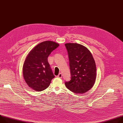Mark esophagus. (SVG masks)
<instances>
[{
  "mask_svg": "<svg viewBox=\"0 0 123 123\" xmlns=\"http://www.w3.org/2000/svg\"><path fill=\"white\" fill-rule=\"evenodd\" d=\"M62 74L61 73L57 75V77L58 78H62Z\"/></svg>",
  "mask_w": 123,
  "mask_h": 123,
  "instance_id": "34e87169",
  "label": "esophagus"
}]
</instances>
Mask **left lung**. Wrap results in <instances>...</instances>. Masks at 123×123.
<instances>
[{"instance_id":"left-lung-1","label":"left lung","mask_w":123,"mask_h":123,"mask_svg":"<svg viewBox=\"0 0 123 123\" xmlns=\"http://www.w3.org/2000/svg\"><path fill=\"white\" fill-rule=\"evenodd\" d=\"M71 80L65 82L66 87L75 94L86 93L93 87L96 79L95 61L91 52L76 43H67Z\"/></svg>"}]
</instances>
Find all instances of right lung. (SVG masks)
<instances>
[{"instance_id":"add662e5","label":"right lung","mask_w":123,"mask_h":123,"mask_svg":"<svg viewBox=\"0 0 123 123\" xmlns=\"http://www.w3.org/2000/svg\"><path fill=\"white\" fill-rule=\"evenodd\" d=\"M59 46L53 41H44L37 44L28 54L23 65V74L25 82L33 90L38 92L45 90L55 77L48 58Z\"/></svg>"}]
</instances>
